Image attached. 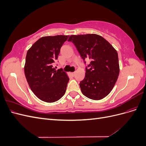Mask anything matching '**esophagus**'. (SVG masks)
<instances>
[{"label":"esophagus","instance_id":"obj_1","mask_svg":"<svg viewBox=\"0 0 146 146\" xmlns=\"http://www.w3.org/2000/svg\"><path fill=\"white\" fill-rule=\"evenodd\" d=\"M75 74H76V72H72V73H71V75H72V76L73 77H74V76H75Z\"/></svg>","mask_w":146,"mask_h":146}]
</instances>
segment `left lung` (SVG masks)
<instances>
[{
	"instance_id": "left-lung-1",
	"label": "left lung",
	"mask_w": 146,
	"mask_h": 146,
	"mask_svg": "<svg viewBox=\"0 0 146 146\" xmlns=\"http://www.w3.org/2000/svg\"><path fill=\"white\" fill-rule=\"evenodd\" d=\"M68 41L74 43L83 60H91L80 83L83 94L92 100L102 99L111 91L119 76L117 51L96 34L71 35Z\"/></svg>"
}]
</instances>
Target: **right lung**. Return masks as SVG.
Masks as SVG:
<instances>
[{"mask_svg": "<svg viewBox=\"0 0 146 146\" xmlns=\"http://www.w3.org/2000/svg\"><path fill=\"white\" fill-rule=\"evenodd\" d=\"M68 38L66 35L44 36L27 51L24 66L26 79L35 96L46 102L58 100L66 92L69 78L62 69L56 70L54 63Z\"/></svg>", "mask_w": 146, "mask_h": 146, "instance_id": "obj_1", "label": "right lung"}]
</instances>
